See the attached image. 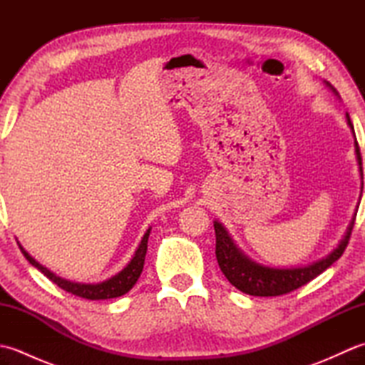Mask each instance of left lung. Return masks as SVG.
I'll use <instances>...</instances> for the list:
<instances>
[{
	"label": "left lung",
	"instance_id": "left-lung-1",
	"mask_svg": "<svg viewBox=\"0 0 365 365\" xmlns=\"http://www.w3.org/2000/svg\"><path fill=\"white\" fill-rule=\"evenodd\" d=\"M327 86L334 92L339 97L337 91L327 83ZM340 98V97H339ZM345 119L348 127H350L353 138H354V153H356V161H358L359 166V175L362 178V158L359 152L358 141H356L354 128L350 119V114H345ZM362 185V183H361ZM362 196V187H361V195L358 205L361 202ZM358 205H356V210L353 218L348 224L346 232L344 238L340 240L339 245L332 250L329 254L323 255L322 259L315 260L312 263H307V265L302 267H268L262 265V263L252 260L250 255H246L240 247L235 245L234 240H232L230 234L226 230V227L216 220L213 221L215 226V234H216V260H218V265L222 271V274L227 277V281L246 294H252V297H277V294H284L299 289L301 285L311 282L319 274H322L324 269L329 268L332 263L340 259V255L344 254L345 247L348 245V240H350L351 230L354 226V218L356 212H358Z\"/></svg>",
	"mask_w": 365,
	"mask_h": 365
}]
</instances>
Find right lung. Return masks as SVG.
<instances>
[{"label": "right lung", "mask_w": 365, "mask_h": 365, "mask_svg": "<svg viewBox=\"0 0 365 365\" xmlns=\"http://www.w3.org/2000/svg\"><path fill=\"white\" fill-rule=\"evenodd\" d=\"M152 227H149L145 230V234L141 240V243L136 247V251L133 254V257L123 267L118 274H114L111 277H108L106 281L97 282V284H83V282H73L68 281V279L61 277L58 274H54L53 271H50L46 267L41 265L34 257H31L28 254V251L23 247L20 243V251L25 255L26 260L31 263V265L36 267L41 273H43L46 277L50 279L51 282L56 284L61 289L76 294L80 298H86V299H110V298H118L125 294L128 290H131V287L136 284V281L139 279L143 273L144 268V259H145V252H147V242H149V235H150Z\"/></svg>", "instance_id": "obj_1"}]
</instances>
